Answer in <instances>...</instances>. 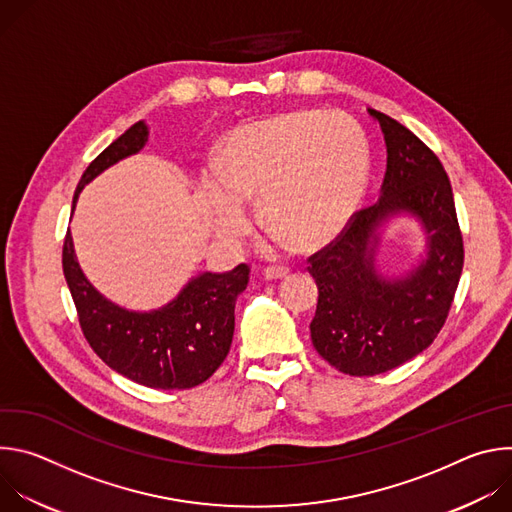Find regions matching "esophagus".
Wrapping results in <instances>:
<instances>
[{
	"label": "esophagus",
	"instance_id": "esophagus-1",
	"mask_svg": "<svg viewBox=\"0 0 512 512\" xmlns=\"http://www.w3.org/2000/svg\"><path fill=\"white\" fill-rule=\"evenodd\" d=\"M287 275H289V267H283V265L263 269V279H267V281H277V279H283Z\"/></svg>",
	"mask_w": 512,
	"mask_h": 512
}]
</instances>
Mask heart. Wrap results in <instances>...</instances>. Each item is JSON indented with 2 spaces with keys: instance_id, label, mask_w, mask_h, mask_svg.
Wrapping results in <instances>:
<instances>
[{
  "instance_id": "1",
  "label": "heart",
  "mask_w": 512,
  "mask_h": 512,
  "mask_svg": "<svg viewBox=\"0 0 512 512\" xmlns=\"http://www.w3.org/2000/svg\"><path fill=\"white\" fill-rule=\"evenodd\" d=\"M216 172L200 178L202 202L225 241L249 229L245 204L259 202L275 241L318 249L336 239L362 204L371 145L344 113L283 111L229 133Z\"/></svg>"
}]
</instances>
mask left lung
Returning <instances> with one entry per match:
<instances>
[{
	"instance_id": "1",
	"label": "left lung",
	"mask_w": 512,
	"mask_h": 512,
	"mask_svg": "<svg viewBox=\"0 0 512 512\" xmlns=\"http://www.w3.org/2000/svg\"><path fill=\"white\" fill-rule=\"evenodd\" d=\"M387 145L377 202L310 261L318 285L310 334L318 354L352 377L397 369L440 334L464 265L450 178L427 145L385 113L367 109ZM397 217L422 227L424 255L391 274L378 261Z\"/></svg>"
}]
</instances>
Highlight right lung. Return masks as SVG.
I'll list each match as a JSON object with an SVG mask.
<instances>
[{"label":"right lung","instance_id":"1","mask_svg":"<svg viewBox=\"0 0 512 512\" xmlns=\"http://www.w3.org/2000/svg\"><path fill=\"white\" fill-rule=\"evenodd\" d=\"M150 141V125L137 121L85 170L72 212L87 184L117 162L139 154ZM62 269L91 348L115 373L150 389H192L204 383L227 358L235 332V302L249 283V267L192 275L178 296L156 310H129L89 281L79 265L70 229Z\"/></svg>","mask_w":512,"mask_h":512}]
</instances>
